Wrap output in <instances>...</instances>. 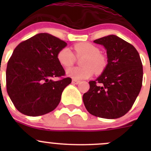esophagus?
Instances as JSON below:
<instances>
[{"instance_id":"1","label":"esophagus","mask_w":151,"mask_h":151,"mask_svg":"<svg viewBox=\"0 0 151 151\" xmlns=\"http://www.w3.org/2000/svg\"><path fill=\"white\" fill-rule=\"evenodd\" d=\"M72 83L73 84H79V83H80V81H79V80H74V79H73L72 80Z\"/></svg>"}]
</instances>
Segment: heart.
<instances>
[{
	"label": "heart",
	"instance_id": "heart-1",
	"mask_svg": "<svg viewBox=\"0 0 151 151\" xmlns=\"http://www.w3.org/2000/svg\"><path fill=\"white\" fill-rule=\"evenodd\" d=\"M74 50L77 57H82L80 64L83 66L70 68L66 70L67 75L74 80H82L91 77L94 70L97 74H101L107 66V60L104 55L99 52V49L87 42H80L74 45ZM57 60L63 67L72 66L75 57L68 47H63L57 53Z\"/></svg>",
	"mask_w": 151,
	"mask_h": 151
}]
</instances>
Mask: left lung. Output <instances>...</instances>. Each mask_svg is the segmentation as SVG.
<instances>
[{"label":"left lung","instance_id":"left-lung-1","mask_svg":"<svg viewBox=\"0 0 151 151\" xmlns=\"http://www.w3.org/2000/svg\"><path fill=\"white\" fill-rule=\"evenodd\" d=\"M106 50L108 63L99 77L90 81L83 102L94 116L115 119L126 115L133 106L142 85L143 68L137 50L115 35L93 41Z\"/></svg>","mask_w":151,"mask_h":151}]
</instances>
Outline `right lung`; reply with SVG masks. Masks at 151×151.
I'll return each mask as SVG.
<instances>
[{
    "label": "right lung",
    "instance_id": "right-lung-1",
    "mask_svg": "<svg viewBox=\"0 0 151 151\" xmlns=\"http://www.w3.org/2000/svg\"><path fill=\"white\" fill-rule=\"evenodd\" d=\"M66 42L49 34L39 33L19 43L7 63L6 90L19 112L39 116L54 110L63 89L71 83L66 77L57 53ZM59 80L53 81V78Z\"/></svg>",
    "mask_w": 151,
    "mask_h": 151
}]
</instances>
